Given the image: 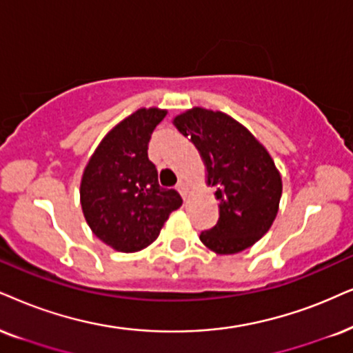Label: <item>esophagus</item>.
I'll return each instance as SVG.
<instances>
[{"label": "esophagus", "instance_id": "34e87169", "mask_svg": "<svg viewBox=\"0 0 353 353\" xmlns=\"http://www.w3.org/2000/svg\"><path fill=\"white\" fill-rule=\"evenodd\" d=\"M177 190H179L182 197L187 199V194H189V184H187L185 181H179V184H177Z\"/></svg>", "mask_w": 353, "mask_h": 353}]
</instances>
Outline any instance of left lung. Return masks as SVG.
Here are the masks:
<instances>
[{
  "label": "left lung",
  "mask_w": 353,
  "mask_h": 353,
  "mask_svg": "<svg viewBox=\"0 0 353 353\" xmlns=\"http://www.w3.org/2000/svg\"><path fill=\"white\" fill-rule=\"evenodd\" d=\"M199 150L220 218L200 241L215 254L251 248L270 230L282 197V176L265 146L220 110L192 107L172 119Z\"/></svg>",
  "instance_id": "1"
}]
</instances>
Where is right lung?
<instances>
[{
  "instance_id": "add662e5",
  "label": "right lung",
  "mask_w": 353,
  "mask_h": 353,
  "mask_svg": "<svg viewBox=\"0 0 353 353\" xmlns=\"http://www.w3.org/2000/svg\"><path fill=\"white\" fill-rule=\"evenodd\" d=\"M166 114L143 107L128 115L102 138L83 171V215L92 233L119 252L148 248L182 205L179 192L158 184L148 159L151 133Z\"/></svg>"
}]
</instances>
